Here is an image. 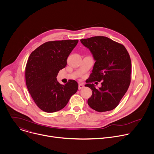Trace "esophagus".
Segmentation results:
<instances>
[{
	"label": "esophagus",
	"mask_w": 154,
	"mask_h": 154,
	"mask_svg": "<svg viewBox=\"0 0 154 154\" xmlns=\"http://www.w3.org/2000/svg\"><path fill=\"white\" fill-rule=\"evenodd\" d=\"M83 88H84V85H83V84H79V90Z\"/></svg>",
	"instance_id": "esophagus-1"
}]
</instances>
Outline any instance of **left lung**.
I'll use <instances>...</instances> for the list:
<instances>
[{
	"mask_svg": "<svg viewBox=\"0 0 154 154\" xmlns=\"http://www.w3.org/2000/svg\"><path fill=\"white\" fill-rule=\"evenodd\" d=\"M80 41L96 60L85 85L93 92L88 104L98 112L112 110L119 105L130 84L131 63L128 52L121 44L105 36H94ZM95 81H102L99 89L92 83Z\"/></svg>",
	"mask_w": 154,
	"mask_h": 154,
	"instance_id": "left-lung-1",
	"label": "left lung"
}]
</instances>
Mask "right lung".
<instances>
[{"instance_id": "obj_1", "label": "right lung", "mask_w": 154, "mask_h": 154, "mask_svg": "<svg viewBox=\"0 0 154 154\" xmlns=\"http://www.w3.org/2000/svg\"><path fill=\"white\" fill-rule=\"evenodd\" d=\"M78 39L48 41L30 55L26 66V82L36 105L47 113L58 112L68 103L79 88L69 80L64 85L57 80L60 70L67 64V58Z\"/></svg>"}]
</instances>
